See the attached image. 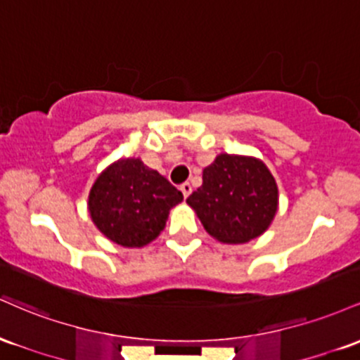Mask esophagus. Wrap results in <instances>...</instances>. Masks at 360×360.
<instances>
[{"mask_svg":"<svg viewBox=\"0 0 360 360\" xmlns=\"http://www.w3.org/2000/svg\"><path fill=\"white\" fill-rule=\"evenodd\" d=\"M180 191H181V193H184L185 199H187V197L191 195V192H192V185L188 184V181H185V184L180 185Z\"/></svg>","mask_w":360,"mask_h":360,"instance_id":"esophagus-1","label":"esophagus"}]
</instances>
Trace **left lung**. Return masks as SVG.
<instances>
[{
	"label": "left lung",
	"instance_id": "left-lung-1",
	"mask_svg": "<svg viewBox=\"0 0 360 360\" xmlns=\"http://www.w3.org/2000/svg\"><path fill=\"white\" fill-rule=\"evenodd\" d=\"M187 204L212 238L240 245L267 231L278 207V188L262 160L221 153L204 168L202 185Z\"/></svg>",
	"mask_w": 360,
	"mask_h": 360
}]
</instances>
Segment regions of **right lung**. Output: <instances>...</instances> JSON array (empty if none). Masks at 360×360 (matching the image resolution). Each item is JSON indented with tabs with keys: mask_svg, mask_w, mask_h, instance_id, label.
Listing matches in <instances>:
<instances>
[{
	"mask_svg": "<svg viewBox=\"0 0 360 360\" xmlns=\"http://www.w3.org/2000/svg\"><path fill=\"white\" fill-rule=\"evenodd\" d=\"M184 200L180 191L139 158L117 160L93 184L88 211L93 224L114 243L141 248L165 229L169 209Z\"/></svg>",
	"mask_w": 360,
	"mask_h": 360,
	"instance_id": "right-lung-1",
	"label": "right lung"
}]
</instances>
